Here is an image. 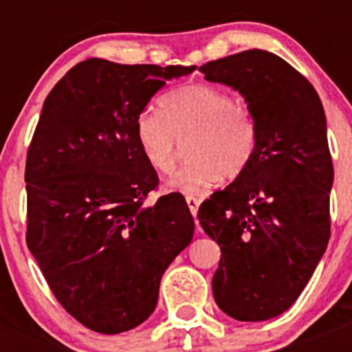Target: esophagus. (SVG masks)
I'll use <instances>...</instances> for the list:
<instances>
[{
	"label": "esophagus",
	"instance_id": "1",
	"mask_svg": "<svg viewBox=\"0 0 352 352\" xmlns=\"http://www.w3.org/2000/svg\"><path fill=\"white\" fill-rule=\"evenodd\" d=\"M186 204H188V210H190V213L197 214V210H199V204H201V201H199L197 197H194V195H186Z\"/></svg>",
	"mask_w": 352,
	"mask_h": 352
}]
</instances>
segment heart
<instances>
[{
    "mask_svg": "<svg viewBox=\"0 0 352 352\" xmlns=\"http://www.w3.org/2000/svg\"><path fill=\"white\" fill-rule=\"evenodd\" d=\"M158 111H144L135 121V138L146 160L158 173H173L182 141L192 157L169 179L170 190L201 194L236 178L256 153L257 125L250 109L229 91L210 84H186L166 93Z\"/></svg>",
    "mask_w": 352,
    "mask_h": 352,
    "instance_id": "obj_1",
    "label": "heart"
}]
</instances>
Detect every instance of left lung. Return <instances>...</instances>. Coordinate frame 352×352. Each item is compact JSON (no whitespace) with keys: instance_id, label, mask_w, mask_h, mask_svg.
I'll return each instance as SVG.
<instances>
[{"instance_id":"left-lung-1","label":"left lung","mask_w":352,"mask_h":352,"mask_svg":"<svg viewBox=\"0 0 352 352\" xmlns=\"http://www.w3.org/2000/svg\"><path fill=\"white\" fill-rule=\"evenodd\" d=\"M241 93L257 125L250 164L199 208L219 243L213 296L238 321H266L291 307L326 252L333 164L326 116L312 84L261 49L199 67Z\"/></svg>"}]
</instances>
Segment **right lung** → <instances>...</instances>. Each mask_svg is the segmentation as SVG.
Masks as SVG:
<instances>
[{
	"mask_svg": "<svg viewBox=\"0 0 352 352\" xmlns=\"http://www.w3.org/2000/svg\"><path fill=\"white\" fill-rule=\"evenodd\" d=\"M195 67L89 58L43 102L26 158V243L61 307L105 335L144 322L164 272L192 241L178 192L144 201L157 170L135 138L151 96Z\"/></svg>",
	"mask_w": 352,
	"mask_h": 352,
	"instance_id": "right-lung-1",
	"label": "right lung"
}]
</instances>
